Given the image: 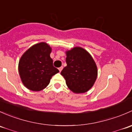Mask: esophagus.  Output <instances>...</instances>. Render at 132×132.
I'll return each mask as SVG.
<instances>
[{
	"instance_id": "1",
	"label": "esophagus",
	"mask_w": 132,
	"mask_h": 132,
	"mask_svg": "<svg viewBox=\"0 0 132 132\" xmlns=\"http://www.w3.org/2000/svg\"><path fill=\"white\" fill-rule=\"evenodd\" d=\"M62 69H63V67H60L58 68V70H59V71H60V72L62 71Z\"/></svg>"
}]
</instances>
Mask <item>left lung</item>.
I'll use <instances>...</instances> for the list:
<instances>
[{"mask_svg":"<svg viewBox=\"0 0 132 132\" xmlns=\"http://www.w3.org/2000/svg\"><path fill=\"white\" fill-rule=\"evenodd\" d=\"M67 65L61 72L67 86L76 93L88 92L97 77V67L92 56L85 50L76 47L66 52Z\"/></svg>","mask_w":132,"mask_h":132,"instance_id":"8db88e82","label":"left lung"}]
</instances>
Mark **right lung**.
<instances>
[{"label":"right lung","mask_w":132,"mask_h":132,"mask_svg":"<svg viewBox=\"0 0 132 132\" xmlns=\"http://www.w3.org/2000/svg\"><path fill=\"white\" fill-rule=\"evenodd\" d=\"M51 48L46 43L35 44L22 55L18 65L20 77L28 89L38 92L44 89L53 76L59 72L50 57Z\"/></svg>","instance_id":"add662e5"}]
</instances>
